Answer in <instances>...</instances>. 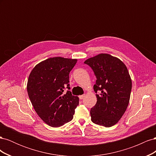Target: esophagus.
I'll use <instances>...</instances> for the list:
<instances>
[{
  "label": "esophagus",
  "mask_w": 156,
  "mask_h": 156,
  "mask_svg": "<svg viewBox=\"0 0 156 156\" xmlns=\"http://www.w3.org/2000/svg\"><path fill=\"white\" fill-rule=\"evenodd\" d=\"M84 97H85V95H84V94H83V95H81V96H79L80 100H83V99Z\"/></svg>",
  "instance_id": "34e87169"
}]
</instances>
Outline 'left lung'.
Returning <instances> with one entry per match:
<instances>
[{
  "label": "left lung",
  "instance_id": "obj_1",
  "mask_svg": "<svg viewBox=\"0 0 156 156\" xmlns=\"http://www.w3.org/2000/svg\"><path fill=\"white\" fill-rule=\"evenodd\" d=\"M96 77L94 85L97 102L90 110L94 124L106 127L116 124L128 106L132 83L124 62L111 55L101 53L84 61Z\"/></svg>",
  "mask_w": 156,
  "mask_h": 156
}]
</instances>
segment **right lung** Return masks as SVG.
<instances>
[{
  "label": "right lung",
  "instance_id": "obj_1",
  "mask_svg": "<svg viewBox=\"0 0 156 156\" xmlns=\"http://www.w3.org/2000/svg\"><path fill=\"white\" fill-rule=\"evenodd\" d=\"M77 59L53 57L37 64L27 82V92L35 111L45 123L60 127L73 119L79 98L64 89L69 84L70 71Z\"/></svg>",
  "mask_w": 156,
  "mask_h": 156
}]
</instances>
